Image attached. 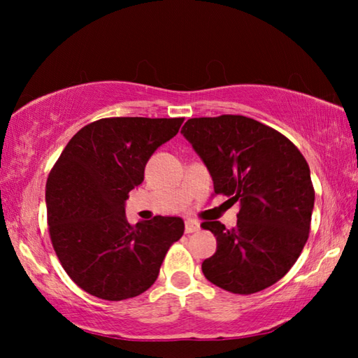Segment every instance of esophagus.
<instances>
[{"label": "esophagus", "mask_w": 358, "mask_h": 358, "mask_svg": "<svg viewBox=\"0 0 358 358\" xmlns=\"http://www.w3.org/2000/svg\"><path fill=\"white\" fill-rule=\"evenodd\" d=\"M201 229V224H199L196 220H187L185 222V232L186 234H194Z\"/></svg>", "instance_id": "esophagus-1"}]
</instances>
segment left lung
<instances>
[{
  "mask_svg": "<svg viewBox=\"0 0 358 358\" xmlns=\"http://www.w3.org/2000/svg\"><path fill=\"white\" fill-rule=\"evenodd\" d=\"M181 134L207 166L215 196L240 203L235 227L201 224L217 243L202 264L205 278L240 295L273 286L310 237L314 187L306 159L281 132L243 115L191 118Z\"/></svg>",
  "mask_w": 358,
  "mask_h": 358,
  "instance_id": "8db88e82",
  "label": "left lung"
}]
</instances>
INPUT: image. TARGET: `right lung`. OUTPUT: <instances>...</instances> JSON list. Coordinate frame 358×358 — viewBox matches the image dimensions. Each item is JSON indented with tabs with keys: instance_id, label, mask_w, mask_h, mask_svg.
<instances>
[{
	"instance_id": "add662e5",
	"label": "right lung",
	"mask_w": 358,
	"mask_h": 358,
	"mask_svg": "<svg viewBox=\"0 0 358 358\" xmlns=\"http://www.w3.org/2000/svg\"><path fill=\"white\" fill-rule=\"evenodd\" d=\"M185 118L112 117L93 121L66 145L45 185L48 234L66 273L85 292L108 301L143 294L185 232L177 216L132 226L129 192L143 181L157 147Z\"/></svg>"
}]
</instances>
